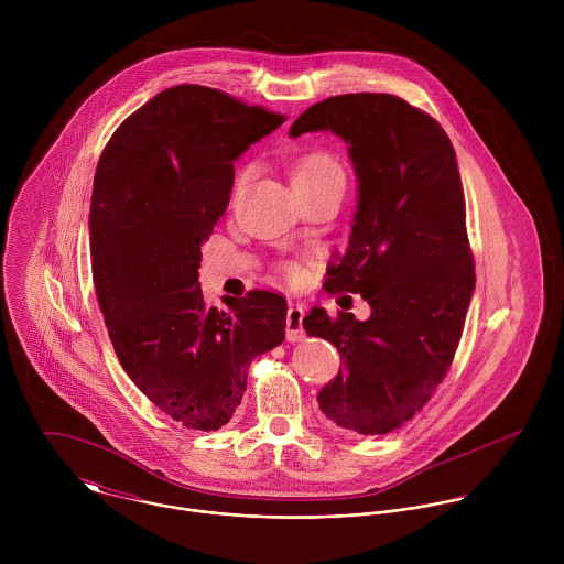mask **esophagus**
<instances>
[{
    "label": "esophagus",
    "mask_w": 564,
    "mask_h": 564,
    "mask_svg": "<svg viewBox=\"0 0 564 564\" xmlns=\"http://www.w3.org/2000/svg\"><path fill=\"white\" fill-rule=\"evenodd\" d=\"M302 322H304V308L302 306H291L289 313H286V340L297 343V340L306 338Z\"/></svg>",
    "instance_id": "obj_1"
}]
</instances>
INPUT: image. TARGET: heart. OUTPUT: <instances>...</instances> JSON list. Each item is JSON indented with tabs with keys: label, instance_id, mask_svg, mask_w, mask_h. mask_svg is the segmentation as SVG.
<instances>
[{
	"label": "heart",
	"instance_id": "obj_1",
	"mask_svg": "<svg viewBox=\"0 0 564 564\" xmlns=\"http://www.w3.org/2000/svg\"><path fill=\"white\" fill-rule=\"evenodd\" d=\"M247 175H249V169H242L241 173L237 175V186L245 184ZM323 175H343V169L338 166V162L325 154H311L304 161L297 162L293 169V182L313 180V177H323ZM289 271L293 273L295 269L289 267Z\"/></svg>",
	"mask_w": 564,
	"mask_h": 564
}]
</instances>
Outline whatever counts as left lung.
Wrapping results in <instances>:
<instances>
[{
  "instance_id": "obj_1",
  "label": "left lung",
  "mask_w": 564,
  "mask_h": 564,
  "mask_svg": "<svg viewBox=\"0 0 564 564\" xmlns=\"http://www.w3.org/2000/svg\"><path fill=\"white\" fill-rule=\"evenodd\" d=\"M332 132L347 143L358 206L345 256L325 291L360 293L371 317H304L329 340L343 369L317 395L349 434H389L412 419L445 378L476 289L465 193L445 130L387 93H349L311 106L291 137Z\"/></svg>"
}]
</instances>
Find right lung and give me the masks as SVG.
Masks as SVG:
<instances>
[{"instance_id": "obj_1", "label": "right lung", "mask_w": 564, "mask_h": 564, "mask_svg": "<svg viewBox=\"0 0 564 564\" xmlns=\"http://www.w3.org/2000/svg\"><path fill=\"white\" fill-rule=\"evenodd\" d=\"M282 123L217 88L180 84L132 112L97 162L90 267L115 354L150 402L193 430L226 425L249 362L284 340L282 295H226L219 311L197 282L235 161Z\"/></svg>"}]
</instances>
